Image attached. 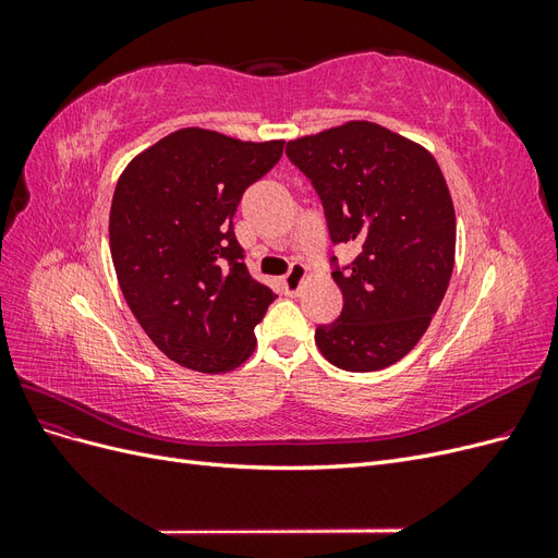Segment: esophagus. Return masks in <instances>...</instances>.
<instances>
[{"label": "esophagus", "instance_id": "34e87169", "mask_svg": "<svg viewBox=\"0 0 558 558\" xmlns=\"http://www.w3.org/2000/svg\"><path fill=\"white\" fill-rule=\"evenodd\" d=\"M305 279H307V267L302 263H293L289 275L283 277V291L289 295H298L302 291V283H305Z\"/></svg>", "mask_w": 558, "mask_h": 558}]
</instances>
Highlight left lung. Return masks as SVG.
Segmentation results:
<instances>
[{"label":"left lung","instance_id":"1","mask_svg":"<svg viewBox=\"0 0 558 558\" xmlns=\"http://www.w3.org/2000/svg\"><path fill=\"white\" fill-rule=\"evenodd\" d=\"M286 156L312 179L330 240L359 246L332 272L344 307L316 328L318 351L349 373L398 363L428 330L453 269L456 214L440 165L369 121L291 140Z\"/></svg>","mask_w":558,"mask_h":558}]
</instances>
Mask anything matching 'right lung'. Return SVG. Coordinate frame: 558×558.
Masks as SVG:
<instances>
[{"instance_id": "1", "label": "right lung", "mask_w": 558, "mask_h": 558, "mask_svg": "<svg viewBox=\"0 0 558 558\" xmlns=\"http://www.w3.org/2000/svg\"><path fill=\"white\" fill-rule=\"evenodd\" d=\"M283 140L181 128L134 156L116 183L109 244L128 307L167 359L195 373L242 365L277 298L248 275L232 216L279 162Z\"/></svg>"}]
</instances>
